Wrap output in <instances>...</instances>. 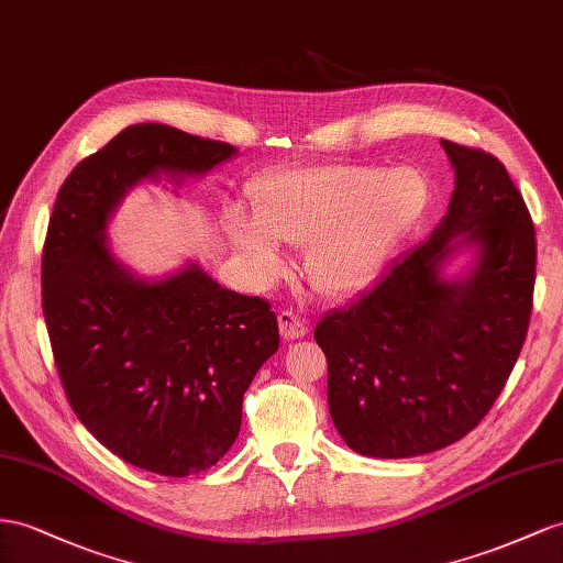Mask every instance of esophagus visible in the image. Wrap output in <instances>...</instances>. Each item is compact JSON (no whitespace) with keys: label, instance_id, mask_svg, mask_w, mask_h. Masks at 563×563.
<instances>
[{"label":"esophagus","instance_id":"34e87169","mask_svg":"<svg viewBox=\"0 0 563 563\" xmlns=\"http://www.w3.org/2000/svg\"><path fill=\"white\" fill-rule=\"evenodd\" d=\"M278 325H280V335L285 340H299L307 335V323L299 319V313H295L292 309H283L278 313Z\"/></svg>","mask_w":563,"mask_h":563}]
</instances>
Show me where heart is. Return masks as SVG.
Returning <instances> with one entry per match:
<instances>
[{"label":"heart","instance_id":"obj_1","mask_svg":"<svg viewBox=\"0 0 563 563\" xmlns=\"http://www.w3.org/2000/svg\"><path fill=\"white\" fill-rule=\"evenodd\" d=\"M432 199L416 166L342 162L268 170L250 183L254 221L233 213L228 233L262 276H278V242L307 244V276L325 297L373 283Z\"/></svg>","mask_w":563,"mask_h":563}]
</instances>
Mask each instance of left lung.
<instances>
[{
	"label": "left lung",
	"mask_w": 563,
	"mask_h": 563,
	"mask_svg": "<svg viewBox=\"0 0 563 563\" xmlns=\"http://www.w3.org/2000/svg\"><path fill=\"white\" fill-rule=\"evenodd\" d=\"M454 166L450 209L313 338L328 362V409L354 452L407 459L461 440L493 409L528 335L538 242L526 201L497 156L442 140ZM479 247L464 282L439 268Z\"/></svg>",
	"instance_id": "8db88e82"
}]
</instances>
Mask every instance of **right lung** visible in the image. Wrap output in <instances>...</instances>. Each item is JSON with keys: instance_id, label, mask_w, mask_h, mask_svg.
Returning a JSON list of instances; mask_svg holds the SVG:
<instances>
[{"instance_id": "1", "label": "right lung", "mask_w": 563, "mask_h": 563, "mask_svg": "<svg viewBox=\"0 0 563 563\" xmlns=\"http://www.w3.org/2000/svg\"><path fill=\"white\" fill-rule=\"evenodd\" d=\"M233 154L162 123L125 128L70 170L42 247V311L70 409L109 452L173 478L233 446L278 321L266 299L225 290L195 264L164 280L133 276L104 228L140 180L201 176Z\"/></svg>"}]
</instances>
